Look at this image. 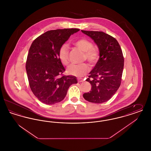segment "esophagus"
Here are the masks:
<instances>
[{"label":"esophagus","instance_id":"34e87169","mask_svg":"<svg viewBox=\"0 0 151 151\" xmlns=\"http://www.w3.org/2000/svg\"><path fill=\"white\" fill-rule=\"evenodd\" d=\"M78 83H81V82H83V80H81V79H78Z\"/></svg>","mask_w":151,"mask_h":151}]
</instances>
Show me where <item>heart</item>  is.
Returning <instances> with one entry per match:
<instances>
[{"label": "heart", "mask_w": 151, "mask_h": 151, "mask_svg": "<svg viewBox=\"0 0 151 151\" xmlns=\"http://www.w3.org/2000/svg\"><path fill=\"white\" fill-rule=\"evenodd\" d=\"M74 45L80 50L83 51V59H86L89 63L94 64L97 62L100 58L99 49L93 46V43L86 38H80L74 42ZM58 57L63 65L69 63V47L67 44H63L59 48ZM89 67L86 63L70 65L67 70L68 74L81 77L89 71Z\"/></svg>", "instance_id": "b5f03b06"}]
</instances>
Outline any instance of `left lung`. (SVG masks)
I'll return each instance as SVG.
<instances>
[{
    "label": "left lung",
    "instance_id": "1",
    "mask_svg": "<svg viewBox=\"0 0 151 151\" xmlns=\"http://www.w3.org/2000/svg\"><path fill=\"white\" fill-rule=\"evenodd\" d=\"M81 32L93 40L100 51V58L86 80L92 88L83 97L90 102L101 104L109 100L121 86L124 66L122 49L115 38L103 32Z\"/></svg>",
    "mask_w": 151,
    "mask_h": 151
}]
</instances>
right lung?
Segmentation results:
<instances>
[{"label": "right lung", "instance_id": "add662e5", "mask_svg": "<svg viewBox=\"0 0 151 151\" xmlns=\"http://www.w3.org/2000/svg\"><path fill=\"white\" fill-rule=\"evenodd\" d=\"M80 29H57L44 33L32 43L26 62L31 91L46 105L65 99L70 86L78 83L76 77L65 76V67L58 57L60 47Z\"/></svg>", "mask_w": 151, "mask_h": 151}]
</instances>
